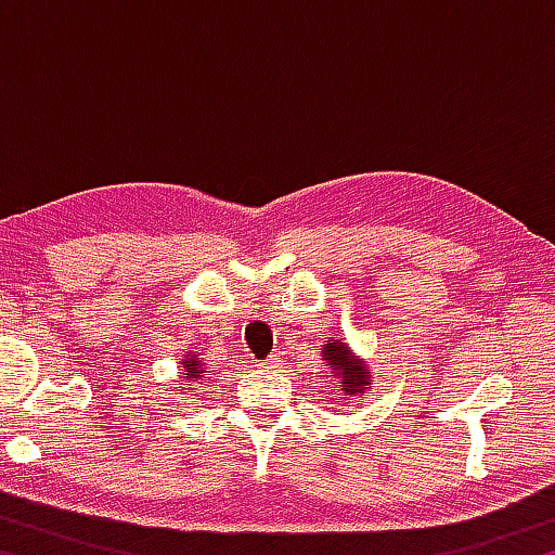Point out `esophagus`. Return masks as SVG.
Wrapping results in <instances>:
<instances>
[{
  "instance_id": "obj_1",
  "label": "esophagus",
  "mask_w": 555,
  "mask_h": 555,
  "mask_svg": "<svg viewBox=\"0 0 555 555\" xmlns=\"http://www.w3.org/2000/svg\"><path fill=\"white\" fill-rule=\"evenodd\" d=\"M279 362H281V360H279V357H276V354H274V357H269V360H264V362H259V364H257V367H261V370H276V367H279Z\"/></svg>"
}]
</instances>
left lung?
Segmentation results:
<instances>
[{
	"mask_svg": "<svg viewBox=\"0 0 555 555\" xmlns=\"http://www.w3.org/2000/svg\"><path fill=\"white\" fill-rule=\"evenodd\" d=\"M321 350L323 367L331 370V377L337 384V389H340L345 403L350 401V397H367V393H372L374 374L370 364L345 343V337H327Z\"/></svg>",
	"mask_w": 555,
	"mask_h": 555,
	"instance_id": "1",
	"label": "left lung"
}]
</instances>
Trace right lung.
I'll return each mask as SVG.
<instances>
[{"label": "right lung", "instance_id": "obj_1", "mask_svg": "<svg viewBox=\"0 0 555 555\" xmlns=\"http://www.w3.org/2000/svg\"><path fill=\"white\" fill-rule=\"evenodd\" d=\"M181 367H183V372H181L183 382H188V384H201L208 379V367H205V362L195 352H185Z\"/></svg>", "mask_w": 555, "mask_h": 555}]
</instances>
